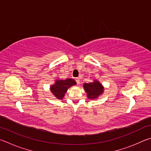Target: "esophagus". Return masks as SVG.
<instances>
[{
    "mask_svg": "<svg viewBox=\"0 0 151 151\" xmlns=\"http://www.w3.org/2000/svg\"><path fill=\"white\" fill-rule=\"evenodd\" d=\"M76 83H77V84L80 83V79H79L78 78H76Z\"/></svg>",
    "mask_w": 151,
    "mask_h": 151,
    "instance_id": "34e87169",
    "label": "esophagus"
}]
</instances>
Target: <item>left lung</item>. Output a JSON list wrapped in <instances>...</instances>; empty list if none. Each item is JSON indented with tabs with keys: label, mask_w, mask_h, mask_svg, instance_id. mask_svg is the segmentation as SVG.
Returning a JSON list of instances; mask_svg holds the SVG:
<instances>
[{
	"label": "left lung",
	"mask_w": 151,
	"mask_h": 151,
	"mask_svg": "<svg viewBox=\"0 0 151 151\" xmlns=\"http://www.w3.org/2000/svg\"><path fill=\"white\" fill-rule=\"evenodd\" d=\"M83 87L87 94L88 99L91 100L98 98L104 91L103 86L97 80H94L93 83H84Z\"/></svg>",
	"instance_id": "1"
}]
</instances>
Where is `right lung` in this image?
Segmentation results:
<instances>
[{
	"label": "right lung",
	"instance_id": "right-lung-1",
	"mask_svg": "<svg viewBox=\"0 0 151 151\" xmlns=\"http://www.w3.org/2000/svg\"><path fill=\"white\" fill-rule=\"evenodd\" d=\"M76 83L72 78H66L65 80H57L54 85L50 86V91L56 98L63 99L66 91L70 86L76 85Z\"/></svg>",
	"mask_w": 151,
	"mask_h": 151
}]
</instances>
